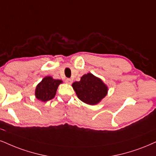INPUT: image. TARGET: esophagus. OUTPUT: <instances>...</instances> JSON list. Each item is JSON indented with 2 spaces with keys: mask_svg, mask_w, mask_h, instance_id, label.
Returning <instances> with one entry per match:
<instances>
[{
  "mask_svg": "<svg viewBox=\"0 0 156 156\" xmlns=\"http://www.w3.org/2000/svg\"><path fill=\"white\" fill-rule=\"evenodd\" d=\"M65 82H66L67 84H72V80H71V79H66V80H65Z\"/></svg>",
  "mask_w": 156,
  "mask_h": 156,
  "instance_id": "34e87169",
  "label": "esophagus"
}]
</instances>
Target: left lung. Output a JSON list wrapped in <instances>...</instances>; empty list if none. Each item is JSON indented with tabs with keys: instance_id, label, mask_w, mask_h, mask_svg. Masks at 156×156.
<instances>
[{
	"instance_id": "1",
	"label": "left lung",
	"mask_w": 156,
	"mask_h": 156,
	"mask_svg": "<svg viewBox=\"0 0 156 156\" xmlns=\"http://www.w3.org/2000/svg\"><path fill=\"white\" fill-rule=\"evenodd\" d=\"M78 98L89 105H96L108 93V87L101 79L88 73L81 77L80 82L72 84Z\"/></svg>"
}]
</instances>
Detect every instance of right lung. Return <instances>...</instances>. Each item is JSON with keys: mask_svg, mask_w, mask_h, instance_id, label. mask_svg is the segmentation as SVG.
Returning <instances> with one entry per match:
<instances>
[{"mask_svg": "<svg viewBox=\"0 0 156 156\" xmlns=\"http://www.w3.org/2000/svg\"><path fill=\"white\" fill-rule=\"evenodd\" d=\"M61 83H62L61 80H54L50 76H45L36 87L35 97L43 102L53 99L56 94L58 87Z\"/></svg>", "mask_w": 156, "mask_h": 156, "instance_id": "obj_1", "label": "right lung"}]
</instances>
